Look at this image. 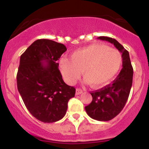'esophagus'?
I'll return each mask as SVG.
<instances>
[{"label":"esophagus","mask_w":149,"mask_h":149,"mask_svg":"<svg viewBox=\"0 0 149 149\" xmlns=\"http://www.w3.org/2000/svg\"><path fill=\"white\" fill-rule=\"evenodd\" d=\"M82 92H83V90H82L81 89H80V88H76V94L77 95H80V94H81Z\"/></svg>","instance_id":"obj_1"}]
</instances>
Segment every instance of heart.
<instances>
[{"instance_id":"1","label":"heart","mask_w":149,"mask_h":149,"mask_svg":"<svg viewBox=\"0 0 149 149\" xmlns=\"http://www.w3.org/2000/svg\"><path fill=\"white\" fill-rule=\"evenodd\" d=\"M122 63V54L118 49L97 43L74 51L70 59H61L59 68L65 81L70 85L79 79L82 71L85 83L101 88L115 78Z\"/></svg>"}]
</instances>
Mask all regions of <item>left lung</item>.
<instances>
[{
    "mask_svg": "<svg viewBox=\"0 0 149 149\" xmlns=\"http://www.w3.org/2000/svg\"><path fill=\"white\" fill-rule=\"evenodd\" d=\"M98 39L113 44L122 53L123 69L111 84L90 92L92 101L85 109L92 119L109 121L118 115L127 102L132 85L133 69L129 52L116 39L106 36L98 37Z\"/></svg>",
    "mask_w": 149,
    "mask_h": 149,
    "instance_id": "left-lung-1",
    "label": "left lung"
}]
</instances>
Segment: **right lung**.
Here are the masks:
<instances>
[{
	"mask_svg": "<svg viewBox=\"0 0 149 149\" xmlns=\"http://www.w3.org/2000/svg\"><path fill=\"white\" fill-rule=\"evenodd\" d=\"M66 46L48 40L34 41L20 57L17 74L18 91L33 117L43 123L57 122L66 113L76 89L62 79L57 60Z\"/></svg>",
	"mask_w": 149,
	"mask_h": 149,
	"instance_id": "right-lung-1",
	"label": "right lung"
}]
</instances>
